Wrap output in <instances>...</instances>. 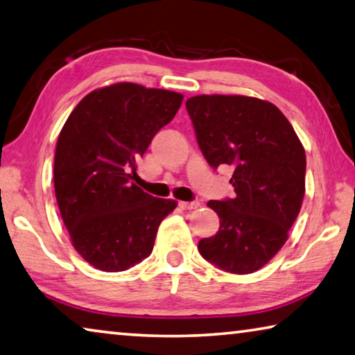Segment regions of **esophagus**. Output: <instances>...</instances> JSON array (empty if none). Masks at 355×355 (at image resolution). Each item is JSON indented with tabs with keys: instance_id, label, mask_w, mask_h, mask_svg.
Returning <instances> with one entry per match:
<instances>
[{
	"instance_id": "1",
	"label": "esophagus",
	"mask_w": 355,
	"mask_h": 355,
	"mask_svg": "<svg viewBox=\"0 0 355 355\" xmlns=\"http://www.w3.org/2000/svg\"><path fill=\"white\" fill-rule=\"evenodd\" d=\"M198 206V201H179V207H181L182 211H190V209H196Z\"/></svg>"
}]
</instances>
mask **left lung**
<instances>
[{
	"label": "left lung",
	"instance_id": "1",
	"mask_svg": "<svg viewBox=\"0 0 355 355\" xmlns=\"http://www.w3.org/2000/svg\"><path fill=\"white\" fill-rule=\"evenodd\" d=\"M196 141L212 168H234V198L211 200L217 234L198 242L201 257L231 274H252L275 257L305 195L306 157L274 103L247 96H195L185 102Z\"/></svg>",
	"mask_w": 355,
	"mask_h": 355
}]
</instances>
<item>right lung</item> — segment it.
Segmentation results:
<instances>
[{
  "instance_id": "1",
  "label": "right lung",
  "mask_w": 355,
  "mask_h": 355,
  "mask_svg": "<svg viewBox=\"0 0 355 355\" xmlns=\"http://www.w3.org/2000/svg\"><path fill=\"white\" fill-rule=\"evenodd\" d=\"M182 98L135 83L105 86L81 98L58 137V207L73 248L98 270H127L148 258L160 222L178 206L143 191L132 178Z\"/></svg>"
}]
</instances>
